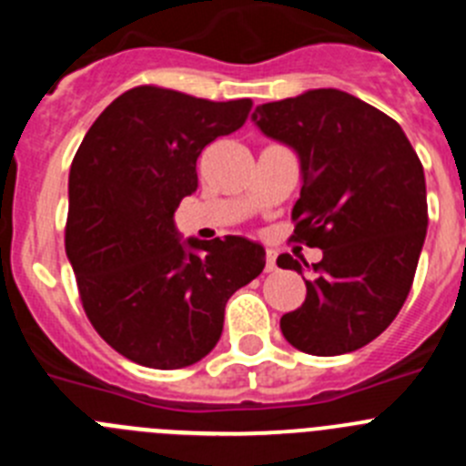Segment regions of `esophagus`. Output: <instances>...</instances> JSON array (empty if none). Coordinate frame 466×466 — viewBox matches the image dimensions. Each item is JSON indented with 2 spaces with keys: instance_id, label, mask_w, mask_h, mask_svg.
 <instances>
[{
  "instance_id": "obj_1",
  "label": "esophagus",
  "mask_w": 466,
  "mask_h": 466,
  "mask_svg": "<svg viewBox=\"0 0 466 466\" xmlns=\"http://www.w3.org/2000/svg\"><path fill=\"white\" fill-rule=\"evenodd\" d=\"M275 268H278V266H275V252L268 249V254H266V273H273Z\"/></svg>"
}]
</instances>
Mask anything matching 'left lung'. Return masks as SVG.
I'll return each mask as SVG.
<instances>
[{"label": "left lung", "instance_id": "1", "mask_svg": "<svg viewBox=\"0 0 466 466\" xmlns=\"http://www.w3.org/2000/svg\"><path fill=\"white\" fill-rule=\"evenodd\" d=\"M252 121L299 156L294 240L324 254L282 336L308 355L355 352L392 324L413 284L427 236L422 163L397 121L336 88L258 105ZM278 266L303 275L289 254Z\"/></svg>", "mask_w": 466, "mask_h": 466}]
</instances>
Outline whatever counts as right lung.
<instances>
[{
	"label": "right lung",
	"mask_w": 466,
	"mask_h": 466,
	"mask_svg": "<svg viewBox=\"0 0 466 466\" xmlns=\"http://www.w3.org/2000/svg\"><path fill=\"white\" fill-rule=\"evenodd\" d=\"M249 109L139 86L102 111L74 156L65 249L90 324L135 364L170 371L209 355L226 300L266 266L258 242L182 240L175 226L200 151Z\"/></svg>",
	"instance_id": "add662e5"
}]
</instances>
